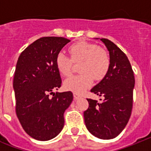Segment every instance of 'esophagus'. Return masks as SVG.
I'll return each instance as SVG.
<instances>
[{
	"label": "esophagus",
	"mask_w": 151,
	"mask_h": 151,
	"mask_svg": "<svg viewBox=\"0 0 151 151\" xmlns=\"http://www.w3.org/2000/svg\"><path fill=\"white\" fill-rule=\"evenodd\" d=\"M73 96H74V99L75 100H78V99H79L80 97H81L79 95H78L77 94H75V93L73 94Z\"/></svg>",
	"instance_id": "obj_1"
}]
</instances>
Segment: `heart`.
I'll use <instances>...</instances> for the list:
<instances>
[{
    "mask_svg": "<svg viewBox=\"0 0 151 151\" xmlns=\"http://www.w3.org/2000/svg\"><path fill=\"white\" fill-rule=\"evenodd\" d=\"M71 59L59 53L56 57V66L63 76H69L72 71L73 61L81 63L79 72L76 76H71L64 81V87L69 91L81 94L91 87L93 78L102 79L107 73L110 66V59L107 52L100 48L95 44L80 41L69 48Z\"/></svg>",
    "mask_w": 151,
    "mask_h": 151,
    "instance_id": "obj_1",
    "label": "heart"
}]
</instances>
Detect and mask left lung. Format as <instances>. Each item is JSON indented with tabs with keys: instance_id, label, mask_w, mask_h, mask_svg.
Masks as SVG:
<instances>
[{
	"instance_id": "8db88e82",
	"label": "left lung",
	"mask_w": 151,
	"mask_h": 151,
	"mask_svg": "<svg viewBox=\"0 0 151 151\" xmlns=\"http://www.w3.org/2000/svg\"><path fill=\"white\" fill-rule=\"evenodd\" d=\"M100 40L109 51L110 66L106 76L91 90L103 100L97 102L87 99L89 106L84 112V119L91 134L107 140L118 136L129 122L132 109L134 77L127 56L110 40Z\"/></svg>"
}]
</instances>
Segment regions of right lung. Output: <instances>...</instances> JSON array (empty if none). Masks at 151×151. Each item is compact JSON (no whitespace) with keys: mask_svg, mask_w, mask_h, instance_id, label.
Returning <instances> with one entry per match:
<instances>
[{"mask_svg":"<svg viewBox=\"0 0 151 151\" xmlns=\"http://www.w3.org/2000/svg\"><path fill=\"white\" fill-rule=\"evenodd\" d=\"M69 41L62 37H43L28 46L17 60L13 78L16 112L25 132L38 141L60 134L64 112L73 100L71 91H53L62 83L56 57Z\"/></svg>","mask_w":151,"mask_h":151,"instance_id":"add662e5","label":"right lung"}]
</instances>
